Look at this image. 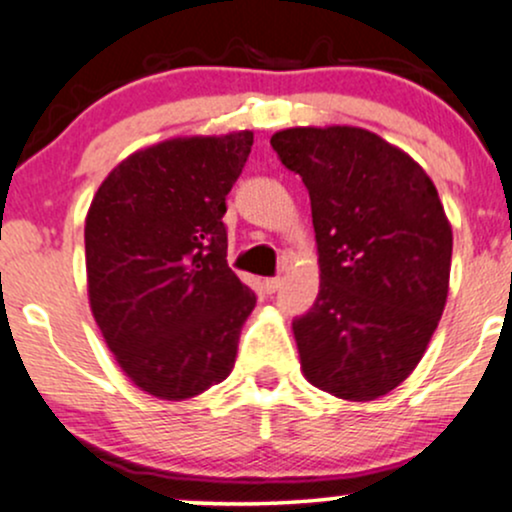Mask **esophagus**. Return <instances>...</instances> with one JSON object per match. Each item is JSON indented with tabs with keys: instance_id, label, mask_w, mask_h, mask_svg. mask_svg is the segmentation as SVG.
<instances>
[{
	"instance_id": "34e87169",
	"label": "esophagus",
	"mask_w": 512,
	"mask_h": 512,
	"mask_svg": "<svg viewBox=\"0 0 512 512\" xmlns=\"http://www.w3.org/2000/svg\"><path fill=\"white\" fill-rule=\"evenodd\" d=\"M279 286H282V279H279V277L265 279V291H267V294H274V291H277Z\"/></svg>"
}]
</instances>
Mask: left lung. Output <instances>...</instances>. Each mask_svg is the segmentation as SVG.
<instances>
[{"label": "left lung", "instance_id": "1", "mask_svg": "<svg viewBox=\"0 0 512 512\" xmlns=\"http://www.w3.org/2000/svg\"><path fill=\"white\" fill-rule=\"evenodd\" d=\"M272 148L311 196L320 289L294 320L303 376L345 401L406 381L440 323L452 226L411 155L367 128L299 126Z\"/></svg>", "mask_w": 512, "mask_h": 512}]
</instances>
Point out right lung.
I'll return each mask as SVG.
<instances>
[{
	"mask_svg": "<svg viewBox=\"0 0 512 512\" xmlns=\"http://www.w3.org/2000/svg\"><path fill=\"white\" fill-rule=\"evenodd\" d=\"M252 131L170 138L119 162L84 221L87 294L140 391L194 398L233 372L255 294L228 267L226 196Z\"/></svg>",
	"mask_w": 512,
	"mask_h": 512,
	"instance_id": "obj_1",
	"label": "right lung"
}]
</instances>
